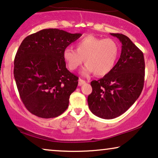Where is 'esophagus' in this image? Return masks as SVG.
<instances>
[{
    "label": "esophagus",
    "instance_id": "1",
    "mask_svg": "<svg viewBox=\"0 0 158 158\" xmlns=\"http://www.w3.org/2000/svg\"><path fill=\"white\" fill-rule=\"evenodd\" d=\"M85 83V81H84V80H82V79L80 78L79 81H78V85H79V86H81V85H82L83 84H84Z\"/></svg>",
    "mask_w": 158,
    "mask_h": 158
}]
</instances>
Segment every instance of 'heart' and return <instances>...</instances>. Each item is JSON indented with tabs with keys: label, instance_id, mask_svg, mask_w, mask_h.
Masks as SVG:
<instances>
[{
	"label": "heart",
	"instance_id": "1",
	"mask_svg": "<svg viewBox=\"0 0 158 158\" xmlns=\"http://www.w3.org/2000/svg\"><path fill=\"white\" fill-rule=\"evenodd\" d=\"M76 51L67 47L63 52V58L70 70L81 66L85 59L83 74L94 73L97 76H103L113 68L119 47L110 38H100L93 35L84 37L77 43Z\"/></svg>",
	"mask_w": 158,
	"mask_h": 158
}]
</instances>
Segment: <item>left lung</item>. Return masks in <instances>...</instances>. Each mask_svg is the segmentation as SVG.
Segmentation results:
<instances>
[{
  "label": "left lung",
  "instance_id": "left-lung-1",
  "mask_svg": "<svg viewBox=\"0 0 158 158\" xmlns=\"http://www.w3.org/2000/svg\"><path fill=\"white\" fill-rule=\"evenodd\" d=\"M122 44L120 57L112 70L98 81L91 82L88 104L93 114L113 119L127 111L142 93L145 63L142 51L128 37L110 33Z\"/></svg>",
  "mask_w": 158,
  "mask_h": 158
}]
</instances>
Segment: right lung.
I'll return each instance as SVG.
<instances>
[{
	"instance_id": "right-lung-1",
	"label": "right lung",
	"mask_w": 158,
	"mask_h": 158,
	"mask_svg": "<svg viewBox=\"0 0 158 158\" xmlns=\"http://www.w3.org/2000/svg\"><path fill=\"white\" fill-rule=\"evenodd\" d=\"M81 35L44 29L22 42L14 58V75L20 98L32 114L52 118L67 109L78 77L66 68L63 52Z\"/></svg>"
}]
</instances>
